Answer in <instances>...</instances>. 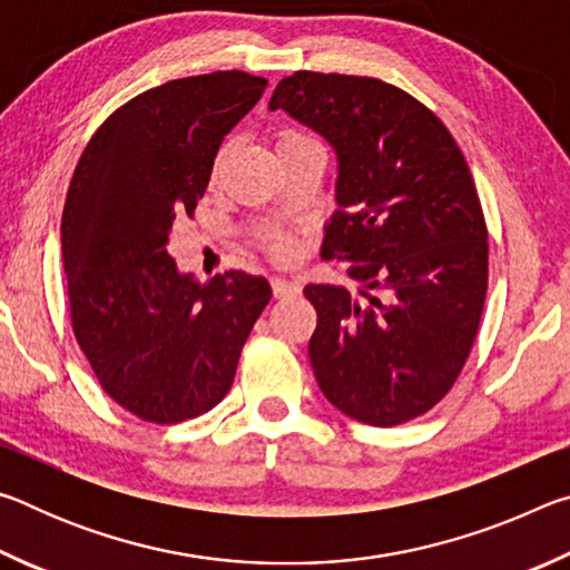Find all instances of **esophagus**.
<instances>
[{
	"label": "esophagus",
	"mask_w": 570,
	"mask_h": 570,
	"mask_svg": "<svg viewBox=\"0 0 570 570\" xmlns=\"http://www.w3.org/2000/svg\"><path fill=\"white\" fill-rule=\"evenodd\" d=\"M272 292H274L276 298L294 296V294H298V284L296 282H288V278L276 276V278H272Z\"/></svg>",
	"instance_id": "obj_1"
}]
</instances>
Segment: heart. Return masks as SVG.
I'll list each match as a JSON object with an SVG mask.
<instances>
[{
	"label": "heart",
	"instance_id": "1",
	"mask_svg": "<svg viewBox=\"0 0 570 570\" xmlns=\"http://www.w3.org/2000/svg\"><path fill=\"white\" fill-rule=\"evenodd\" d=\"M304 132H296V130H282L278 132L276 138V146L278 142H286V140H294V138H302ZM220 163H224V150L218 153L214 166H210V178L216 180L218 170H220ZM264 246L268 254H272L274 258H278V262H286V258L294 256V238L288 234H278V230H268V234H264Z\"/></svg>",
	"mask_w": 570,
	"mask_h": 570
}]
</instances>
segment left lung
<instances>
[{
  "label": "left lung",
  "instance_id": "left-lung-1",
  "mask_svg": "<svg viewBox=\"0 0 570 570\" xmlns=\"http://www.w3.org/2000/svg\"><path fill=\"white\" fill-rule=\"evenodd\" d=\"M268 108L336 150L340 208L322 256L364 284L362 298L304 288L320 390L374 428L420 417L460 377L485 306L488 226L465 156L435 112L377 77L298 70Z\"/></svg>",
  "mask_w": 570,
  "mask_h": 570
}]
</instances>
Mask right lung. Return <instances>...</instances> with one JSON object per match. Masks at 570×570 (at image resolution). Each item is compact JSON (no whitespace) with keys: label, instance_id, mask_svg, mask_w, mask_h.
<instances>
[{"label":"right lung","instance_id":"right-lung-1","mask_svg":"<svg viewBox=\"0 0 570 570\" xmlns=\"http://www.w3.org/2000/svg\"><path fill=\"white\" fill-rule=\"evenodd\" d=\"M266 85L240 70L170 80L115 110L77 160L62 210L72 332L108 397L146 422L214 410L272 298L264 276L198 284L168 254L173 220L193 216Z\"/></svg>","mask_w":570,"mask_h":570}]
</instances>
